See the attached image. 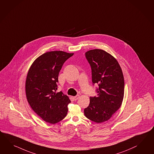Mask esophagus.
<instances>
[{
    "label": "esophagus",
    "instance_id": "1",
    "mask_svg": "<svg viewBox=\"0 0 154 154\" xmlns=\"http://www.w3.org/2000/svg\"><path fill=\"white\" fill-rule=\"evenodd\" d=\"M79 95H77V96H75V97H73V99L76 101V100H77L78 99H79Z\"/></svg>",
    "mask_w": 154,
    "mask_h": 154
}]
</instances>
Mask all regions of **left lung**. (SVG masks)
I'll use <instances>...</instances> for the list:
<instances>
[{
    "instance_id": "left-lung-1",
    "label": "left lung",
    "mask_w": 154,
    "mask_h": 154,
    "mask_svg": "<svg viewBox=\"0 0 154 154\" xmlns=\"http://www.w3.org/2000/svg\"><path fill=\"white\" fill-rule=\"evenodd\" d=\"M92 69V80L98 84L97 96L90 97L85 116L98 124L108 120L120 109L124 96V75L116 59L102 49L86 52Z\"/></svg>"
}]
</instances>
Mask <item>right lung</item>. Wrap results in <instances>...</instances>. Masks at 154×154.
Segmentation results:
<instances>
[{"mask_svg":"<svg viewBox=\"0 0 154 154\" xmlns=\"http://www.w3.org/2000/svg\"><path fill=\"white\" fill-rule=\"evenodd\" d=\"M74 53L61 51L45 53L32 64L26 81V99L31 108L47 123L55 124L66 116L71 101L56 92L58 77L64 62Z\"/></svg>","mask_w":154,"mask_h":154,"instance_id":"add662e5","label":"right lung"}]
</instances>
